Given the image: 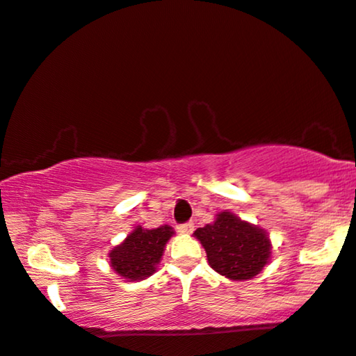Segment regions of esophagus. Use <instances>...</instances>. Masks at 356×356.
Returning <instances> with one entry per match:
<instances>
[{"label": "esophagus", "mask_w": 356, "mask_h": 356, "mask_svg": "<svg viewBox=\"0 0 356 356\" xmlns=\"http://www.w3.org/2000/svg\"><path fill=\"white\" fill-rule=\"evenodd\" d=\"M177 231L182 234H191L193 231V222H182L177 226Z\"/></svg>", "instance_id": "obj_1"}]
</instances>
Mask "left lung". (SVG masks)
<instances>
[{
	"label": "left lung",
	"mask_w": 356,
	"mask_h": 356,
	"mask_svg": "<svg viewBox=\"0 0 356 356\" xmlns=\"http://www.w3.org/2000/svg\"><path fill=\"white\" fill-rule=\"evenodd\" d=\"M207 250L208 264L229 280H249L270 259V241L264 229L222 211L213 225L193 233Z\"/></svg>",
	"instance_id": "obj_1"
}]
</instances>
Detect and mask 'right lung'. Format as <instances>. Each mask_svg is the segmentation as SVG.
I'll list each match as a JSON object with an SVG mask.
<instances>
[{
	"label": "right lung",
	"mask_w": 356,
	"mask_h": 356,
	"mask_svg": "<svg viewBox=\"0 0 356 356\" xmlns=\"http://www.w3.org/2000/svg\"><path fill=\"white\" fill-rule=\"evenodd\" d=\"M174 234L170 226L156 229H136L120 245L108 254L111 265L127 282H140L156 272V265L163 257L165 243Z\"/></svg>",
	"instance_id": "add662e5"
}]
</instances>
